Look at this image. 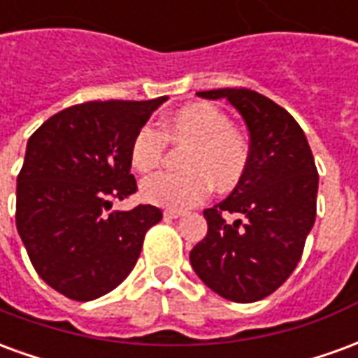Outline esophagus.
<instances>
[{
  "instance_id": "1",
  "label": "esophagus",
  "mask_w": 358,
  "mask_h": 358,
  "mask_svg": "<svg viewBox=\"0 0 358 358\" xmlns=\"http://www.w3.org/2000/svg\"><path fill=\"white\" fill-rule=\"evenodd\" d=\"M184 215H186L184 210H174V209L164 210V217L166 218H180V217H184Z\"/></svg>"
}]
</instances>
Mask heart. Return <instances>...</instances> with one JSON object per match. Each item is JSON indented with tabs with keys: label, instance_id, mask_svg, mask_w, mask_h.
<instances>
[{
	"label": "heart",
	"instance_id": "b5f03b06",
	"mask_svg": "<svg viewBox=\"0 0 358 358\" xmlns=\"http://www.w3.org/2000/svg\"><path fill=\"white\" fill-rule=\"evenodd\" d=\"M166 141L189 143L180 164L184 171L159 172L141 182V197L166 209H186L209 192L232 189L249 163L243 136L232 130L230 118L207 103H194L163 118L161 130L141 126L130 145V161L138 172L155 171L166 151Z\"/></svg>",
	"mask_w": 358,
	"mask_h": 358
}]
</instances>
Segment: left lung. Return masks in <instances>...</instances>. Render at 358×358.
<instances>
[{"label": "left lung", "mask_w": 358, "mask_h": 358, "mask_svg": "<svg viewBox=\"0 0 358 358\" xmlns=\"http://www.w3.org/2000/svg\"><path fill=\"white\" fill-rule=\"evenodd\" d=\"M224 97L249 130V163L224 201L205 209L207 236L189 253L195 274L220 297L253 303L292 276L316 218L313 151L297 120L266 95L248 88L197 92ZM238 214L234 223L224 214Z\"/></svg>", "instance_id": "obj_1"}]
</instances>
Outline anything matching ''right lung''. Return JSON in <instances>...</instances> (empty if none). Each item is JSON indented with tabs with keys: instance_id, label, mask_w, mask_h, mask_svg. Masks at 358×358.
I'll list each match as a JSON object with an SVG mask.
<instances>
[{
	"instance_id": "add662e5",
	"label": "right lung",
	"mask_w": 358,
	"mask_h": 358,
	"mask_svg": "<svg viewBox=\"0 0 358 358\" xmlns=\"http://www.w3.org/2000/svg\"><path fill=\"white\" fill-rule=\"evenodd\" d=\"M166 101H88L59 110L27 143L17 176V230L43 282L74 301L101 297L132 272L163 213L110 210L136 194L130 145Z\"/></svg>"
}]
</instances>
